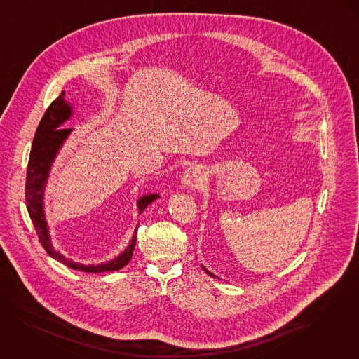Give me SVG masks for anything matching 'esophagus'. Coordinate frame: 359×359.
Returning a JSON list of instances; mask_svg holds the SVG:
<instances>
[{"label":"esophagus","instance_id":"esophagus-1","mask_svg":"<svg viewBox=\"0 0 359 359\" xmlns=\"http://www.w3.org/2000/svg\"><path fill=\"white\" fill-rule=\"evenodd\" d=\"M202 183V170L196 166L189 168L182 176V184L186 187H198Z\"/></svg>","mask_w":359,"mask_h":359}]
</instances>
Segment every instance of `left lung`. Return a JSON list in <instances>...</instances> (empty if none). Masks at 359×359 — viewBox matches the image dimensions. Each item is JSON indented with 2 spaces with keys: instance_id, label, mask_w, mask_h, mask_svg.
Listing matches in <instances>:
<instances>
[{
  "instance_id": "1",
  "label": "left lung",
  "mask_w": 359,
  "mask_h": 359,
  "mask_svg": "<svg viewBox=\"0 0 359 359\" xmlns=\"http://www.w3.org/2000/svg\"><path fill=\"white\" fill-rule=\"evenodd\" d=\"M203 269H205V268H203ZM205 272H206V273H208V275H210V276L216 277V276H215V275H213V273H210V272H209V271H208V269H205Z\"/></svg>"
}]
</instances>
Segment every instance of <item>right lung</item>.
I'll return each instance as SVG.
<instances>
[{
    "label": "right lung",
    "mask_w": 359,
    "mask_h": 359,
    "mask_svg": "<svg viewBox=\"0 0 359 359\" xmlns=\"http://www.w3.org/2000/svg\"><path fill=\"white\" fill-rule=\"evenodd\" d=\"M64 95L65 93L61 91V94L49 105L43 117L41 118L39 126L34 135L32 147L28 158L27 175H26V205H27L28 215H29V219L32 220L35 232L38 235V239L42 248L46 250V252L50 257H53L61 264L67 265L71 269L81 271L86 273L118 271L123 266H126L131 259L134 248H135L137 235L133 238L130 246L126 248V251L120 254L117 258H114L113 261L100 264V265H88V266L65 258L64 255L57 252L50 243L48 224L43 215L42 198H43V189L49 176L50 166L55 161V154L72 130V128H60V126L65 120H68L69 116L72 114L69 104L64 101ZM156 198H157L156 194L142 196L138 202L139 210L143 212L147 208V205L153 202Z\"/></svg>",
    "instance_id": "right-lung-1"
}]
</instances>
